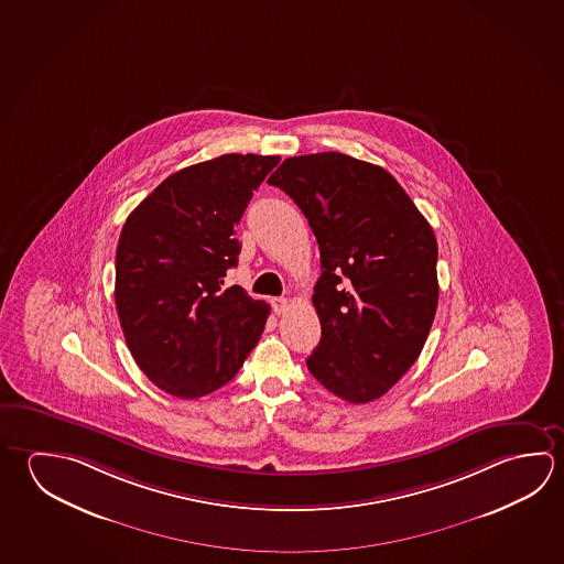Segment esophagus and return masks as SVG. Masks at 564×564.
Instances as JSON below:
<instances>
[{
    "instance_id": "esophagus-1",
    "label": "esophagus",
    "mask_w": 564,
    "mask_h": 564,
    "mask_svg": "<svg viewBox=\"0 0 564 564\" xmlns=\"http://www.w3.org/2000/svg\"><path fill=\"white\" fill-rule=\"evenodd\" d=\"M271 305H273V311L278 315H283L286 308H289V301H286L285 296H275V299H271Z\"/></svg>"
}]
</instances>
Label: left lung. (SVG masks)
<instances>
[{
  "mask_svg": "<svg viewBox=\"0 0 564 564\" xmlns=\"http://www.w3.org/2000/svg\"><path fill=\"white\" fill-rule=\"evenodd\" d=\"M321 249V343L306 368L350 404L384 395L424 348L437 306V241L392 174L340 152L286 159L268 180Z\"/></svg>",
  "mask_w": 564,
  "mask_h": 564,
  "instance_id": "1",
  "label": "left lung"
}]
</instances>
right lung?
<instances>
[{
    "instance_id": "obj_1",
    "label": "right lung",
    "mask_w": 564,
    "mask_h": 564,
    "mask_svg": "<svg viewBox=\"0 0 564 564\" xmlns=\"http://www.w3.org/2000/svg\"><path fill=\"white\" fill-rule=\"evenodd\" d=\"M279 156L224 154L178 170L120 231L115 301L130 355L152 384L194 400L228 384L265 328L269 305L239 285L236 226Z\"/></svg>"
}]
</instances>
